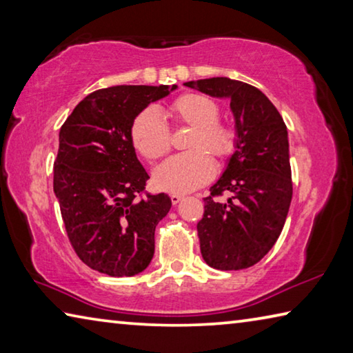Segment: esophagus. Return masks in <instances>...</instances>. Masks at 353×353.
Here are the masks:
<instances>
[{"label":"esophagus","mask_w":353,"mask_h":353,"mask_svg":"<svg viewBox=\"0 0 353 353\" xmlns=\"http://www.w3.org/2000/svg\"><path fill=\"white\" fill-rule=\"evenodd\" d=\"M183 199V196L182 194H176V193H172L171 194V202H172V205H177L179 202H181Z\"/></svg>","instance_id":"obj_1"}]
</instances>
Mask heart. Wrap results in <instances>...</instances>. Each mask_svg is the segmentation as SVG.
Wrapping results in <instances>:
<instances>
[{"label":"heart","instance_id":"obj_1","mask_svg":"<svg viewBox=\"0 0 353 353\" xmlns=\"http://www.w3.org/2000/svg\"><path fill=\"white\" fill-rule=\"evenodd\" d=\"M168 113L179 123L193 128L187 148L190 151L171 155L154 170L155 187L168 193L183 194L205 185L214 174V162L227 159L236 149V130L218 121L219 107L201 93H183L168 107ZM130 141L146 160H155L170 151V129L154 107L141 110L130 124Z\"/></svg>","mask_w":353,"mask_h":353}]
</instances>
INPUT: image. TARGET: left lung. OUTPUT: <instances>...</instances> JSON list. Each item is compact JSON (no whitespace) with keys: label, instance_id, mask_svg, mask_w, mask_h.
Wrapping results in <instances>:
<instances>
[{"label":"left lung","instance_id":"1","mask_svg":"<svg viewBox=\"0 0 353 353\" xmlns=\"http://www.w3.org/2000/svg\"><path fill=\"white\" fill-rule=\"evenodd\" d=\"M213 98L230 99L236 149L204 198L198 223L201 254L221 271L246 270L270 252L282 234L292 198L288 130L265 93L246 82L210 77L185 82ZM227 190L225 203L216 198Z\"/></svg>","mask_w":353,"mask_h":353}]
</instances>
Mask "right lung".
I'll use <instances>...</instances> for the list:
<instances>
[{
    "label": "right lung",
    "instance_id": "1",
    "mask_svg": "<svg viewBox=\"0 0 353 353\" xmlns=\"http://www.w3.org/2000/svg\"><path fill=\"white\" fill-rule=\"evenodd\" d=\"M177 85L101 88L74 107L59 132L54 193L68 240L88 268L112 277L145 271L168 194L140 198L149 179L130 141L141 110Z\"/></svg>",
    "mask_w": 353,
    "mask_h": 353
}]
</instances>
